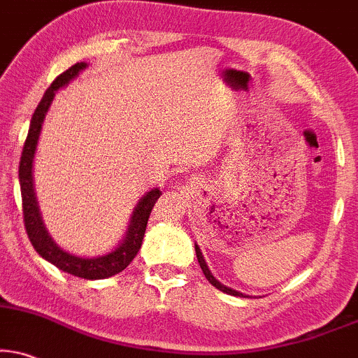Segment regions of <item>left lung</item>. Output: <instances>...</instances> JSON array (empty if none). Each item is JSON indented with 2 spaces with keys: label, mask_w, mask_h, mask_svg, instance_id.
<instances>
[{
  "label": "left lung",
  "mask_w": 358,
  "mask_h": 358,
  "mask_svg": "<svg viewBox=\"0 0 358 358\" xmlns=\"http://www.w3.org/2000/svg\"><path fill=\"white\" fill-rule=\"evenodd\" d=\"M194 251H196V257H198V262H200V268H201V271H203V274H205V278H206L208 280H210V282L213 284V286H215L216 289H220L221 292L229 294V296H236V297H250V296H246V294H243V292L236 291V289H231V287L224 286V284H221L220 280L216 279L215 275L211 274V271H210V268H208V264H206L205 257H203V252H201V250H200V246H198L196 243H194Z\"/></svg>",
  "instance_id": "left-lung-1"
}]
</instances>
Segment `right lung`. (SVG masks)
Wrapping results in <instances>:
<instances>
[{
  "mask_svg": "<svg viewBox=\"0 0 358 358\" xmlns=\"http://www.w3.org/2000/svg\"><path fill=\"white\" fill-rule=\"evenodd\" d=\"M85 69H87L85 62H78V64L69 67L66 72H62L51 84V87L46 90V94L41 99L39 106L36 107L20 162V185L26 233H28L29 241L34 246V250L38 251V255L67 274L76 275V278L96 280L112 278V275L122 273L132 262L134 257L137 256L140 246H142L143 234H145L148 216H150L152 208L158 198H160L162 192L160 188H152L150 192H147L140 198L137 206L134 208L132 216H130L129 228H127L124 239H122L115 250L107 252V255L94 257L72 255V252L62 250L51 238V234L48 233L43 218H41V211L34 193L33 164L36 147H38L43 122L46 119V114L49 107H51L56 92L59 89H64L66 85H69V83H72Z\"/></svg>",
  "mask_w": 358,
  "mask_h": 358,
  "instance_id": "add662e5",
  "label": "right lung"
}]
</instances>
